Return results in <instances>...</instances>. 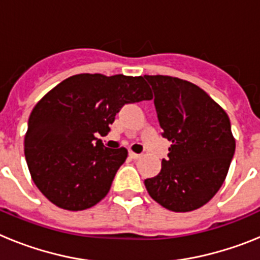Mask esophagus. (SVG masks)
Segmentation results:
<instances>
[{"label": "esophagus", "instance_id": "34e87169", "mask_svg": "<svg viewBox=\"0 0 260 260\" xmlns=\"http://www.w3.org/2000/svg\"><path fill=\"white\" fill-rule=\"evenodd\" d=\"M128 155H130V157L132 158H134V160H137V158H139L141 157V153H135V152H133V151H130V152H128Z\"/></svg>", "mask_w": 260, "mask_h": 260}]
</instances>
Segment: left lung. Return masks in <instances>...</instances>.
<instances>
[{
	"instance_id": "8db88e82",
	"label": "left lung",
	"mask_w": 260,
	"mask_h": 260,
	"mask_svg": "<svg viewBox=\"0 0 260 260\" xmlns=\"http://www.w3.org/2000/svg\"><path fill=\"white\" fill-rule=\"evenodd\" d=\"M155 93L162 137L172 142L156 177L144 181L151 198L173 212L201 208L215 197L236 150L228 114L197 84L144 75Z\"/></svg>"
}]
</instances>
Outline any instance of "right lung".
I'll use <instances>...</instances> for the list:
<instances>
[{
	"instance_id": "add662e5",
	"label": "right lung",
	"mask_w": 260,
	"mask_h": 260,
	"mask_svg": "<svg viewBox=\"0 0 260 260\" xmlns=\"http://www.w3.org/2000/svg\"><path fill=\"white\" fill-rule=\"evenodd\" d=\"M151 99L143 77L123 74L73 75L43 96L29 114L24 156L45 198L68 211L104 199L127 150L108 148L96 137L110 132L123 105Z\"/></svg>"
}]
</instances>
